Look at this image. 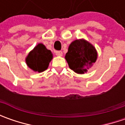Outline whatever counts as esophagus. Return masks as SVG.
Segmentation results:
<instances>
[{"label":"esophagus","mask_w":125,"mask_h":125,"mask_svg":"<svg viewBox=\"0 0 125 125\" xmlns=\"http://www.w3.org/2000/svg\"><path fill=\"white\" fill-rule=\"evenodd\" d=\"M55 53V55H57V56H62V52L60 51H56Z\"/></svg>","instance_id":"1"}]
</instances>
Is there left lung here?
Segmentation results:
<instances>
[{"label": "left lung", "mask_w": 125, "mask_h": 125, "mask_svg": "<svg viewBox=\"0 0 125 125\" xmlns=\"http://www.w3.org/2000/svg\"><path fill=\"white\" fill-rule=\"evenodd\" d=\"M97 55V51L91 43L84 39H79L70 44L65 58L71 70L83 74L96 62Z\"/></svg>", "instance_id": "obj_1"}]
</instances>
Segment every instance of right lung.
Here are the masks:
<instances>
[{"label": "right lung", "mask_w": 125, "mask_h": 125, "mask_svg": "<svg viewBox=\"0 0 125 125\" xmlns=\"http://www.w3.org/2000/svg\"><path fill=\"white\" fill-rule=\"evenodd\" d=\"M53 59V53L45 46L39 43L29 52L26 58V62L29 68L35 72H42L47 70Z\"/></svg>", "instance_id": "obj_1"}]
</instances>
